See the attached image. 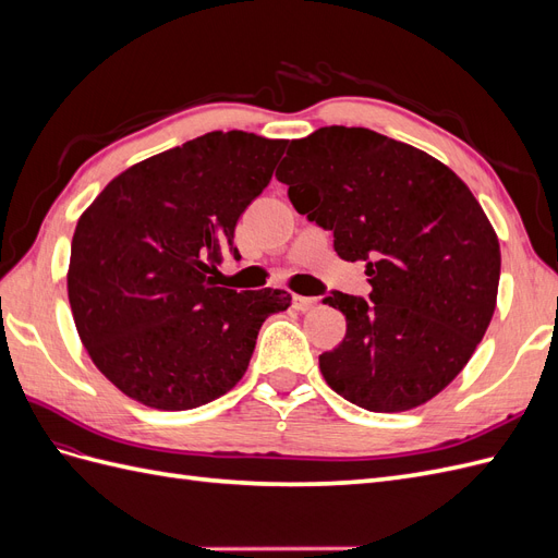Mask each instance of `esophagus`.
<instances>
[{"instance_id": "esophagus-1", "label": "esophagus", "mask_w": 558, "mask_h": 558, "mask_svg": "<svg viewBox=\"0 0 558 558\" xmlns=\"http://www.w3.org/2000/svg\"><path fill=\"white\" fill-rule=\"evenodd\" d=\"M316 302H318L316 298H305V295H295V298H293V305H295V310H300V312L314 310Z\"/></svg>"}]
</instances>
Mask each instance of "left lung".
Returning a JSON list of instances; mask_svg holds the SVG:
<instances>
[{
    "label": "left lung",
    "mask_w": 558,
    "mask_h": 558,
    "mask_svg": "<svg viewBox=\"0 0 558 558\" xmlns=\"http://www.w3.org/2000/svg\"><path fill=\"white\" fill-rule=\"evenodd\" d=\"M277 179L300 214L363 260L369 300L332 291L344 340L318 356L335 393L367 412H408L447 388L492 324L500 244L449 167L367 128L293 140Z\"/></svg>",
    "instance_id": "8db88e82"
}]
</instances>
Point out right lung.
I'll return each mask as SVG.
<instances>
[{
	"instance_id": "1",
	"label": "right lung",
	"mask_w": 558,
	"mask_h": 558,
	"mask_svg": "<svg viewBox=\"0 0 558 558\" xmlns=\"http://www.w3.org/2000/svg\"><path fill=\"white\" fill-rule=\"evenodd\" d=\"M286 140L207 132L128 167L81 214L66 295L90 361L150 410H195L238 384L263 320L291 293H238L211 275L240 258L234 228Z\"/></svg>"
}]
</instances>
